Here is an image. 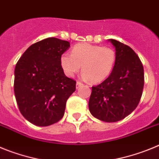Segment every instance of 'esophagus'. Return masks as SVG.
<instances>
[{
	"mask_svg": "<svg viewBox=\"0 0 159 159\" xmlns=\"http://www.w3.org/2000/svg\"><path fill=\"white\" fill-rule=\"evenodd\" d=\"M83 86V84L80 82H77L76 83V85H75V88H76V89H78V88H80V87Z\"/></svg>",
	"mask_w": 159,
	"mask_h": 159,
	"instance_id": "obj_1",
	"label": "esophagus"
}]
</instances>
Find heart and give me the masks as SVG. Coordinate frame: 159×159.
I'll return each instance as SVG.
<instances>
[{
    "label": "heart",
    "mask_w": 159,
    "mask_h": 159,
    "mask_svg": "<svg viewBox=\"0 0 159 159\" xmlns=\"http://www.w3.org/2000/svg\"><path fill=\"white\" fill-rule=\"evenodd\" d=\"M116 62V53L112 48L80 43L72 48L71 55L64 53L60 64L66 75L72 77L82 66L83 78L98 84L112 72Z\"/></svg>",
    "instance_id": "heart-1"
}]
</instances>
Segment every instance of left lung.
Instances as JSON below:
<instances>
[{
  "label": "left lung",
  "instance_id": "1",
  "mask_svg": "<svg viewBox=\"0 0 159 159\" xmlns=\"http://www.w3.org/2000/svg\"><path fill=\"white\" fill-rule=\"evenodd\" d=\"M108 41L116 49V64L108 78L92 87L88 107L95 118L115 123L137 107L144 86V70L133 49L113 39Z\"/></svg>",
  "mask_w": 159,
  "mask_h": 159
}]
</instances>
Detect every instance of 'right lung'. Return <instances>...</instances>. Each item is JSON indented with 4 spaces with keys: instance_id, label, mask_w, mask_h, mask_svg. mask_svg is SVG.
<instances>
[{
    "instance_id": "right-lung-1",
    "label": "right lung",
    "mask_w": 159,
    "mask_h": 159,
    "mask_svg": "<svg viewBox=\"0 0 159 159\" xmlns=\"http://www.w3.org/2000/svg\"><path fill=\"white\" fill-rule=\"evenodd\" d=\"M70 43L49 37L33 43L16 63L14 94L22 116L32 124L47 127L62 119L75 81L65 75L60 57Z\"/></svg>"
}]
</instances>
